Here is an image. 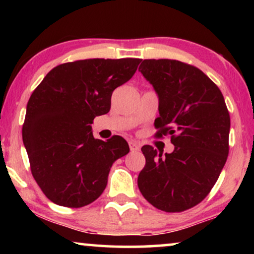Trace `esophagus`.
Here are the masks:
<instances>
[{
    "mask_svg": "<svg viewBox=\"0 0 254 254\" xmlns=\"http://www.w3.org/2000/svg\"><path fill=\"white\" fill-rule=\"evenodd\" d=\"M129 148H130V151H138L140 150V144L136 143V142H134V141H130Z\"/></svg>",
    "mask_w": 254,
    "mask_h": 254,
    "instance_id": "1",
    "label": "esophagus"
}]
</instances>
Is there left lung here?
<instances>
[{"label":"left lung","instance_id":"left-lung-1","mask_svg":"<svg viewBox=\"0 0 254 254\" xmlns=\"http://www.w3.org/2000/svg\"><path fill=\"white\" fill-rule=\"evenodd\" d=\"M141 74L158 97L157 136L171 135L175 149L141 148L145 166L137 185L157 209H190L208 195L229 154L230 116L217 85L200 69L169 59L143 60Z\"/></svg>","mask_w":254,"mask_h":254}]
</instances>
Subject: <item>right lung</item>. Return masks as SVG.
I'll return each mask as SVG.
<instances>
[{"label": "right lung", "instance_id": "1", "mask_svg": "<svg viewBox=\"0 0 254 254\" xmlns=\"http://www.w3.org/2000/svg\"><path fill=\"white\" fill-rule=\"evenodd\" d=\"M140 59H88L52 69L26 106L23 143L33 178L52 202L79 208L98 199L113 163L129 152L124 137L103 141L91 124L111 109L114 89Z\"/></svg>", "mask_w": 254, "mask_h": 254}]
</instances>
